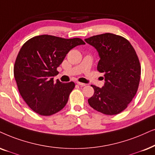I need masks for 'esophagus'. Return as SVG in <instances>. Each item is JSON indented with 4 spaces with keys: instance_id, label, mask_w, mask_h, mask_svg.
I'll use <instances>...</instances> for the list:
<instances>
[{
    "instance_id": "esophagus-1",
    "label": "esophagus",
    "mask_w": 155,
    "mask_h": 155,
    "mask_svg": "<svg viewBox=\"0 0 155 155\" xmlns=\"http://www.w3.org/2000/svg\"><path fill=\"white\" fill-rule=\"evenodd\" d=\"M77 84L80 86H85L86 85V84L82 83V82H77Z\"/></svg>"
}]
</instances>
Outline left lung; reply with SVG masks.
<instances>
[{
  "instance_id": "8db88e82",
  "label": "left lung",
  "mask_w": 155,
  "mask_h": 155,
  "mask_svg": "<svg viewBox=\"0 0 155 155\" xmlns=\"http://www.w3.org/2000/svg\"><path fill=\"white\" fill-rule=\"evenodd\" d=\"M85 41L99 53L97 69L104 73L105 80L102 88L91 85L95 92L88 103L104 114H119L127 107L139 87L141 66L136 51L126 38L115 34L94 35Z\"/></svg>"
}]
</instances>
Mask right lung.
<instances>
[{
  "instance_id": "right-lung-1",
  "label": "right lung",
  "mask_w": 155,
  "mask_h": 155,
  "mask_svg": "<svg viewBox=\"0 0 155 155\" xmlns=\"http://www.w3.org/2000/svg\"><path fill=\"white\" fill-rule=\"evenodd\" d=\"M85 42L78 38L65 39L54 35H38L29 39L20 50L13 73L24 101L43 116L57 113L67 104L75 83L55 82L57 68L68 52Z\"/></svg>"
}]
</instances>
